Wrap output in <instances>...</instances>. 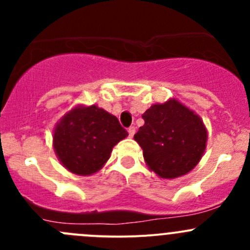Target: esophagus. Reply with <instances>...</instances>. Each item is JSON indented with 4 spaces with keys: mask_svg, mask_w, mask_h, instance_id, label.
I'll list each match as a JSON object with an SVG mask.
<instances>
[{
    "mask_svg": "<svg viewBox=\"0 0 250 250\" xmlns=\"http://www.w3.org/2000/svg\"><path fill=\"white\" fill-rule=\"evenodd\" d=\"M128 134H129V138H133L135 134V127H129L128 128Z\"/></svg>",
    "mask_w": 250,
    "mask_h": 250,
    "instance_id": "34e87169",
    "label": "esophagus"
}]
</instances>
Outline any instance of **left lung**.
Wrapping results in <instances>:
<instances>
[{
  "instance_id": "obj_1",
  "label": "left lung",
  "mask_w": 250,
  "mask_h": 250,
  "mask_svg": "<svg viewBox=\"0 0 250 250\" xmlns=\"http://www.w3.org/2000/svg\"><path fill=\"white\" fill-rule=\"evenodd\" d=\"M145 125L134 140L144 160L161 179H175L193 169L202 158L208 130L202 118L175 98L156 103L143 115Z\"/></svg>"
}]
</instances>
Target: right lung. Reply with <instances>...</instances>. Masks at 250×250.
<instances>
[{"label":"right lung","mask_w":250,"mask_h":250,"mask_svg":"<svg viewBox=\"0 0 250 250\" xmlns=\"http://www.w3.org/2000/svg\"><path fill=\"white\" fill-rule=\"evenodd\" d=\"M127 137L116 116L98 105H77L55 125L53 148L65 169L87 176L99 172L113 146Z\"/></svg>","instance_id":"obj_1"}]
</instances>
